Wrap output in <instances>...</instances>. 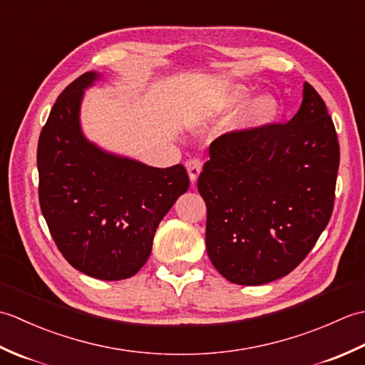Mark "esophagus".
Wrapping results in <instances>:
<instances>
[{
    "mask_svg": "<svg viewBox=\"0 0 365 365\" xmlns=\"http://www.w3.org/2000/svg\"><path fill=\"white\" fill-rule=\"evenodd\" d=\"M202 166H204V160L202 158L195 157V158L188 160L187 168H188V174H190V178H191L192 183L197 180L200 170H202Z\"/></svg>",
    "mask_w": 365,
    "mask_h": 365,
    "instance_id": "obj_1",
    "label": "esophagus"
}]
</instances>
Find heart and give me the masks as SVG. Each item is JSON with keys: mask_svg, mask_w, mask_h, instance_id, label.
<instances>
[{"mask_svg": "<svg viewBox=\"0 0 365 365\" xmlns=\"http://www.w3.org/2000/svg\"><path fill=\"white\" fill-rule=\"evenodd\" d=\"M247 97H250V92L245 88H235L230 92L232 103H243ZM277 110L279 106L274 97L262 96L250 106L246 113V120L251 123H267L277 114Z\"/></svg>", "mask_w": 365, "mask_h": 365, "instance_id": "1", "label": "heart"}]
</instances>
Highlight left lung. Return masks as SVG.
Here are the masks:
<instances>
[{
  "mask_svg": "<svg viewBox=\"0 0 365 365\" xmlns=\"http://www.w3.org/2000/svg\"><path fill=\"white\" fill-rule=\"evenodd\" d=\"M339 161L336 127L309 83L289 122L216 138L197 178L215 268L240 285L267 284L297 268L329 222Z\"/></svg>",
  "mask_w": 365,
  "mask_h": 365,
  "instance_id": "8db88e82",
  "label": "left lung"
}]
</instances>
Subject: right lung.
<instances>
[{"instance_id": "1", "label": "right lung", "mask_w": 365, "mask_h": 365, "mask_svg": "<svg viewBox=\"0 0 365 365\" xmlns=\"http://www.w3.org/2000/svg\"><path fill=\"white\" fill-rule=\"evenodd\" d=\"M96 72L61 92L37 144L38 204L64 259L103 281L136 274L152 251L155 230L190 188L183 165L150 168L100 150L80 130L83 89Z\"/></svg>"}]
</instances>
